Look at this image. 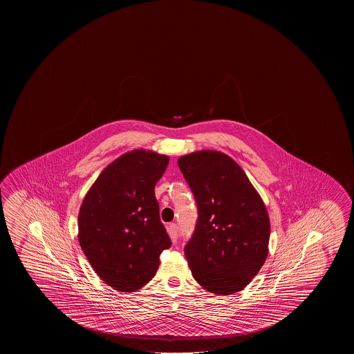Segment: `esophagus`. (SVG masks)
<instances>
[{
    "label": "esophagus",
    "mask_w": 354,
    "mask_h": 354,
    "mask_svg": "<svg viewBox=\"0 0 354 354\" xmlns=\"http://www.w3.org/2000/svg\"><path fill=\"white\" fill-rule=\"evenodd\" d=\"M168 233L169 236H170V239H171V242L175 243L176 239H178V226H176L175 223H170L168 226Z\"/></svg>",
    "instance_id": "esophagus-1"
}]
</instances>
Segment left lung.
<instances>
[{"label":"left lung","instance_id":"left-lung-1","mask_svg":"<svg viewBox=\"0 0 354 354\" xmlns=\"http://www.w3.org/2000/svg\"><path fill=\"white\" fill-rule=\"evenodd\" d=\"M178 165L198 207L196 230L185 247L192 277L212 294L232 295L267 259V207L243 169L222 151H192Z\"/></svg>","mask_w":354,"mask_h":354}]
</instances>
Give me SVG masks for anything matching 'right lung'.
Masks as SVG:
<instances>
[{"instance_id": "obj_1", "label": "right lung", "mask_w": 354, "mask_h": 354, "mask_svg": "<svg viewBox=\"0 0 354 354\" xmlns=\"http://www.w3.org/2000/svg\"><path fill=\"white\" fill-rule=\"evenodd\" d=\"M168 164L157 151H127L101 171L82 200L79 243L101 280L117 291L148 284L171 245L154 194Z\"/></svg>"}]
</instances>
